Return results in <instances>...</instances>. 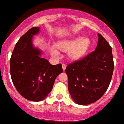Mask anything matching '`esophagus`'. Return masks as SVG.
<instances>
[{
	"instance_id": "1",
	"label": "esophagus",
	"mask_w": 124,
	"mask_h": 124,
	"mask_svg": "<svg viewBox=\"0 0 124 124\" xmlns=\"http://www.w3.org/2000/svg\"><path fill=\"white\" fill-rule=\"evenodd\" d=\"M62 68H63V70H65V69H66V65L65 64H62Z\"/></svg>"
}]
</instances>
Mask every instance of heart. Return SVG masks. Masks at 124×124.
<instances>
[{
  "mask_svg": "<svg viewBox=\"0 0 124 124\" xmlns=\"http://www.w3.org/2000/svg\"><path fill=\"white\" fill-rule=\"evenodd\" d=\"M91 45V42L89 38L77 37L59 41L56 44V47L62 52H68V56L71 60H78L85 55L89 50ZM51 53L56 55L57 51L52 49Z\"/></svg>",
  "mask_w": 124,
  "mask_h": 124,
  "instance_id": "heart-1",
  "label": "heart"
}]
</instances>
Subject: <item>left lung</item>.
Here are the masks:
<instances>
[{"label":"left lung","instance_id":"obj_1","mask_svg":"<svg viewBox=\"0 0 124 124\" xmlns=\"http://www.w3.org/2000/svg\"><path fill=\"white\" fill-rule=\"evenodd\" d=\"M113 68L111 46L99 33L95 51L68 64L65 70L68 91L75 102L85 105L100 100L109 87Z\"/></svg>","mask_w":124,"mask_h":124}]
</instances>
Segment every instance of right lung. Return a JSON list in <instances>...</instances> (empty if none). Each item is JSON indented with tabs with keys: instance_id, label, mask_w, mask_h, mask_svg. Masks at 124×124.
I'll use <instances>...</instances> for the list:
<instances>
[{
	"instance_id": "right-lung-1",
	"label": "right lung",
	"mask_w": 124,
	"mask_h": 124,
	"mask_svg": "<svg viewBox=\"0 0 124 124\" xmlns=\"http://www.w3.org/2000/svg\"><path fill=\"white\" fill-rule=\"evenodd\" d=\"M39 27H33L21 37L10 59V73L13 84L25 99L40 101L52 91L55 79L63 72L61 64L52 65L40 57V51L32 46V37Z\"/></svg>"
}]
</instances>
